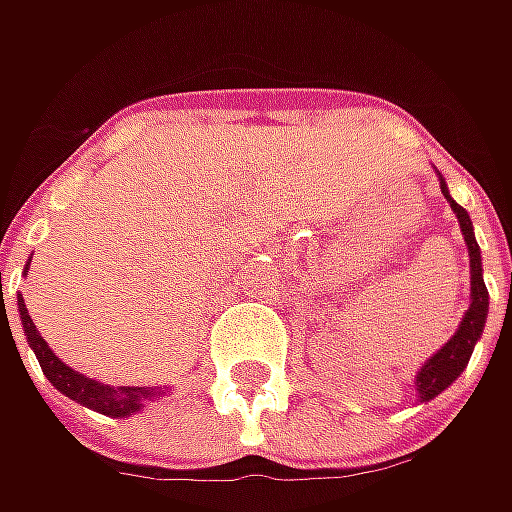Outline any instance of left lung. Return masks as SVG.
I'll use <instances>...</instances> for the list:
<instances>
[{
  "label": "left lung",
  "instance_id": "obj_1",
  "mask_svg": "<svg viewBox=\"0 0 512 512\" xmlns=\"http://www.w3.org/2000/svg\"><path fill=\"white\" fill-rule=\"evenodd\" d=\"M442 193L447 196V202L453 207V213L459 216V225H462L464 242H467V253H470V310L464 313L462 325L456 330V336L450 342L444 344L442 350L436 356H430V362L424 364L422 373L416 376V387H419V396L422 402H430L433 396H439L447 384H453L459 379L470 356H473V347H476V339L482 336L484 319H487V287H484L482 279V253H479V245H476V236H473V225H470V216L462 205H456L447 193V187L442 185Z\"/></svg>",
  "mask_w": 512,
  "mask_h": 512
}]
</instances>
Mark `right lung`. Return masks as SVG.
<instances>
[{"instance_id":"right-lung-1","label":"right lung","mask_w":512,"mask_h":512,"mask_svg":"<svg viewBox=\"0 0 512 512\" xmlns=\"http://www.w3.org/2000/svg\"><path fill=\"white\" fill-rule=\"evenodd\" d=\"M19 319H22V327H25V336H28L30 347L39 359V367L42 373L48 376V382L62 390L68 399L73 402L85 404L96 413H105V416H130L136 413L142 402L153 396L156 390H148V387H110V384L93 382V379H85L82 373L70 370L68 364L59 362V356H53V350L48 347V342L39 336V330L33 325V319L28 316V307H25V299L19 296Z\"/></svg>"}]
</instances>
